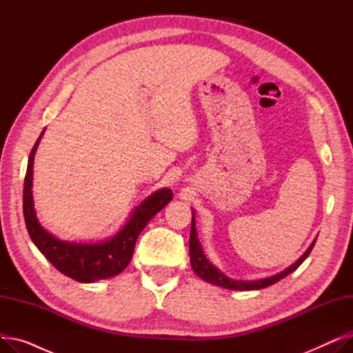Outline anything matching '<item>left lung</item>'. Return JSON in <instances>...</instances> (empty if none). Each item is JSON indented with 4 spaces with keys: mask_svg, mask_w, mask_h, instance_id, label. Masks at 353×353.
<instances>
[{
    "mask_svg": "<svg viewBox=\"0 0 353 353\" xmlns=\"http://www.w3.org/2000/svg\"><path fill=\"white\" fill-rule=\"evenodd\" d=\"M194 214L196 213L192 209V230H190V246H189L190 248L192 269L205 282L220 286V288L229 289V290H242V292H245V290H259V289H265V288H268V286H270L276 282H279L281 279H283V277H286L288 274L294 272L305 262V259L309 256V253L312 252V249L314 246V242H316V239H314L312 245L298 259V261H296L293 265H290L289 268H286L285 270H282L281 273H276L273 276L263 277V279H257V281H236V279H232V277L226 276L221 270H219L206 257V254H205V252H203V248L199 242V239H197Z\"/></svg>",
    "mask_w": 353,
    "mask_h": 353,
    "instance_id": "obj_1",
    "label": "left lung"
}]
</instances>
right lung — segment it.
Wrapping results in <instances>:
<instances>
[{
  "mask_svg": "<svg viewBox=\"0 0 353 353\" xmlns=\"http://www.w3.org/2000/svg\"><path fill=\"white\" fill-rule=\"evenodd\" d=\"M46 128L37 139L28 157L24 179L23 210L28 234L47 261L63 274L81 283H94L117 276L132 261L137 237L141 230L173 199L170 189H160L145 197L128 216L124 226L111 237L100 242H68L50 233L41 226L34 209L32 165L34 156Z\"/></svg>",
  "mask_w": 353,
  "mask_h": 353,
  "instance_id": "right-lung-1",
  "label": "right lung"
}]
</instances>
